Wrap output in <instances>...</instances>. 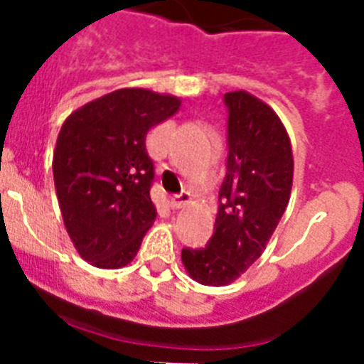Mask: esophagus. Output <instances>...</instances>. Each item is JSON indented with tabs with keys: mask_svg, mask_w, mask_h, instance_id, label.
<instances>
[{
	"mask_svg": "<svg viewBox=\"0 0 364 364\" xmlns=\"http://www.w3.org/2000/svg\"><path fill=\"white\" fill-rule=\"evenodd\" d=\"M191 200L189 197V193H180V195H173L171 197V208L173 210H180V208H184L188 202Z\"/></svg>",
	"mask_w": 364,
	"mask_h": 364,
	"instance_id": "1",
	"label": "esophagus"
}]
</instances>
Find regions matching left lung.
Listing matches in <instances>:
<instances>
[{"label":"left lung","mask_w":364,"mask_h":364,"mask_svg":"<svg viewBox=\"0 0 364 364\" xmlns=\"http://www.w3.org/2000/svg\"><path fill=\"white\" fill-rule=\"evenodd\" d=\"M224 104L228 160L215 233L205 247L182 250L189 277L205 286L231 284L262 255L294 182L290 136L275 111L246 91L226 92Z\"/></svg>","instance_id":"1"}]
</instances>
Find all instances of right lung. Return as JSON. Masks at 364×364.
Here are the masks:
<instances>
[{
	"instance_id": "obj_1",
	"label": "right lung",
	"mask_w": 364,
	"mask_h": 364,
	"mask_svg": "<svg viewBox=\"0 0 364 364\" xmlns=\"http://www.w3.org/2000/svg\"><path fill=\"white\" fill-rule=\"evenodd\" d=\"M178 107L171 95L118 89L63 122L53 156L58 202L74 247L96 268L129 264L153 226L146 136Z\"/></svg>"
}]
</instances>
